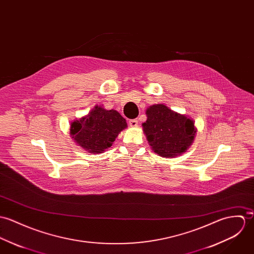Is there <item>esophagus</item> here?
Returning a JSON list of instances; mask_svg holds the SVG:
<instances>
[{
  "label": "esophagus",
  "mask_w": 254,
  "mask_h": 254,
  "mask_svg": "<svg viewBox=\"0 0 254 254\" xmlns=\"http://www.w3.org/2000/svg\"><path fill=\"white\" fill-rule=\"evenodd\" d=\"M128 125H129L130 127H137V126H138V120H129V121H128Z\"/></svg>",
  "instance_id": "34e87169"
}]
</instances>
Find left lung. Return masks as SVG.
Wrapping results in <instances>:
<instances>
[{
  "instance_id": "8db88e82",
  "label": "left lung",
  "mask_w": 254,
  "mask_h": 254,
  "mask_svg": "<svg viewBox=\"0 0 254 254\" xmlns=\"http://www.w3.org/2000/svg\"><path fill=\"white\" fill-rule=\"evenodd\" d=\"M146 115L143 131L152 150L159 156H180L192 145L197 128L187 116L176 113L164 104L150 106Z\"/></svg>"
}]
</instances>
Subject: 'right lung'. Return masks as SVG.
<instances>
[{
  "instance_id": "obj_1",
  "label": "right lung",
  "mask_w": 254,
  "mask_h": 254,
  "mask_svg": "<svg viewBox=\"0 0 254 254\" xmlns=\"http://www.w3.org/2000/svg\"><path fill=\"white\" fill-rule=\"evenodd\" d=\"M127 127L126 119L118 111L96 105L88 115L71 124L70 134L88 153L99 154L111 147Z\"/></svg>"
}]
</instances>
